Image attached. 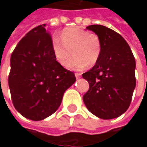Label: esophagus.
I'll return each instance as SVG.
<instances>
[{
	"instance_id": "1",
	"label": "esophagus",
	"mask_w": 147,
	"mask_h": 147,
	"mask_svg": "<svg viewBox=\"0 0 147 147\" xmlns=\"http://www.w3.org/2000/svg\"><path fill=\"white\" fill-rule=\"evenodd\" d=\"M81 74H80V73H75V76H76L77 78H79L80 76H81Z\"/></svg>"
}]
</instances>
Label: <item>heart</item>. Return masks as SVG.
<instances>
[{"instance_id": "obj_1", "label": "heart", "mask_w": 147, "mask_h": 147, "mask_svg": "<svg viewBox=\"0 0 147 147\" xmlns=\"http://www.w3.org/2000/svg\"><path fill=\"white\" fill-rule=\"evenodd\" d=\"M52 51L57 62L70 69L82 70L87 66L92 67L98 61L102 52V42L97 34L89 32L80 28H67L59 38L55 37L52 41Z\"/></svg>"}]
</instances>
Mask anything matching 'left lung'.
I'll list each match as a JSON object with an SVG mask.
<instances>
[{
  "instance_id": "left-lung-1",
  "label": "left lung",
  "mask_w": 147,
  "mask_h": 147,
  "mask_svg": "<svg viewBox=\"0 0 147 147\" xmlns=\"http://www.w3.org/2000/svg\"><path fill=\"white\" fill-rule=\"evenodd\" d=\"M87 28L100 37L102 52L93 68L82 74L89 82L83 101L94 115L115 119L131 104L136 87L135 58L127 42L115 31L99 24Z\"/></svg>"
}]
</instances>
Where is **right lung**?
<instances>
[{
	"instance_id": "1",
	"label": "right lung",
	"mask_w": 147,
	"mask_h": 147,
	"mask_svg": "<svg viewBox=\"0 0 147 147\" xmlns=\"http://www.w3.org/2000/svg\"><path fill=\"white\" fill-rule=\"evenodd\" d=\"M75 81L74 72L56 61L45 25L28 32L12 52L8 78L11 100L27 119L37 121L54 114Z\"/></svg>"
}]
</instances>
